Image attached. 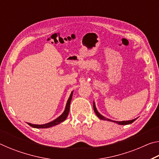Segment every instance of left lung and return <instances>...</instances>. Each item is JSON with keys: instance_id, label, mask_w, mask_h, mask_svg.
I'll return each instance as SVG.
<instances>
[{"instance_id": "left-lung-1", "label": "left lung", "mask_w": 159, "mask_h": 159, "mask_svg": "<svg viewBox=\"0 0 159 159\" xmlns=\"http://www.w3.org/2000/svg\"><path fill=\"white\" fill-rule=\"evenodd\" d=\"M93 109H94V111H95L96 115L98 116L100 118V119H102V120H109V121H112V122H114V123H118V124L119 125H128V124H130V123H132L133 122H134V120H136L135 119H133V120H125V121H115V120H110L109 119V118H107L105 117H104L103 116H102L99 113L98 111V110H97L96 107H95V103H93Z\"/></svg>"}]
</instances>
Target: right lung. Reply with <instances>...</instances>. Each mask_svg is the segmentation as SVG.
<instances>
[{"label":"right lung","instance_id":"obj_1","mask_svg":"<svg viewBox=\"0 0 159 159\" xmlns=\"http://www.w3.org/2000/svg\"><path fill=\"white\" fill-rule=\"evenodd\" d=\"M72 95H73V92H71V95H70L68 101H67L65 110H64L63 114H61L60 116H59L57 118H56L55 120H54L53 121H51L48 123H45V124H43V125H35V124H31V123H27L29 125L31 126V127L35 128H50V127H52V126L56 125L59 124V123L63 122L64 120H65L67 116H68V114L69 112L70 103H71V100L72 98Z\"/></svg>","mask_w":159,"mask_h":159}]
</instances>
